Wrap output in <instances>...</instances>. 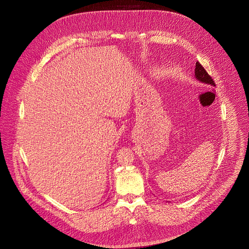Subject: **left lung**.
Masks as SVG:
<instances>
[{
    "instance_id": "8db88e82",
    "label": "left lung",
    "mask_w": 249,
    "mask_h": 249,
    "mask_svg": "<svg viewBox=\"0 0 249 249\" xmlns=\"http://www.w3.org/2000/svg\"><path fill=\"white\" fill-rule=\"evenodd\" d=\"M195 75L196 78H197L198 81L204 83V84H208V85H211V86H215V82L213 81L212 76H210L206 70L203 68V65L197 61L196 62V69H195Z\"/></svg>"
}]
</instances>
